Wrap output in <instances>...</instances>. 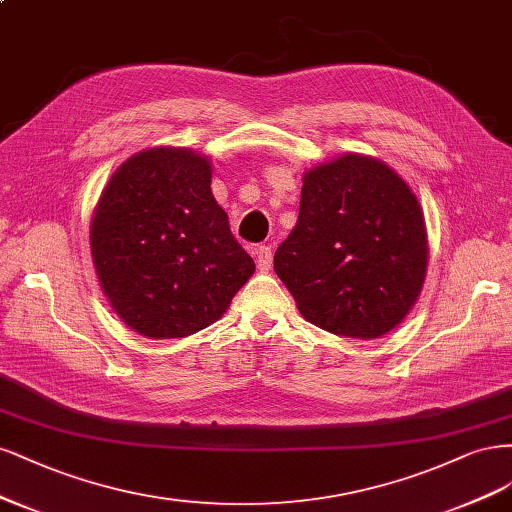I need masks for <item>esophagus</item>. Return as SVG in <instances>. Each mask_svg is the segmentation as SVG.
I'll list each match as a JSON object with an SVG mask.
<instances>
[{
  "instance_id": "1",
  "label": "esophagus",
  "mask_w": 512,
  "mask_h": 512,
  "mask_svg": "<svg viewBox=\"0 0 512 512\" xmlns=\"http://www.w3.org/2000/svg\"><path fill=\"white\" fill-rule=\"evenodd\" d=\"M253 255L257 259V268L261 272H268L272 268V249H270V246H255Z\"/></svg>"
}]
</instances>
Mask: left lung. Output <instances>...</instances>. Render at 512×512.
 I'll list each match as a JSON object with an SVG mask.
<instances>
[{"label":"left lung","mask_w":512,"mask_h":512,"mask_svg":"<svg viewBox=\"0 0 512 512\" xmlns=\"http://www.w3.org/2000/svg\"><path fill=\"white\" fill-rule=\"evenodd\" d=\"M298 223L274 270L300 315L329 334L381 338L417 304L427 229L417 195L385 161L344 153L302 178Z\"/></svg>","instance_id":"obj_1"}]
</instances>
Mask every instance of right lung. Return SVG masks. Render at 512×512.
<instances>
[{
    "mask_svg": "<svg viewBox=\"0 0 512 512\" xmlns=\"http://www.w3.org/2000/svg\"><path fill=\"white\" fill-rule=\"evenodd\" d=\"M212 161L180 146L123 161L91 217L97 280L146 338H185L223 317L255 272L210 189Z\"/></svg>",
    "mask_w": 512,
    "mask_h": 512,
    "instance_id": "obj_1",
    "label": "right lung"
}]
</instances>
